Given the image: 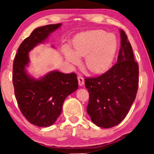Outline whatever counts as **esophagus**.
I'll return each mask as SVG.
<instances>
[{"mask_svg": "<svg viewBox=\"0 0 154 154\" xmlns=\"http://www.w3.org/2000/svg\"><path fill=\"white\" fill-rule=\"evenodd\" d=\"M78 81H79V84L80 86H83L84 85V79L82 75H79L78 76Z\"/></svg>", "mask_w": 154, "mask_h": 154, "instance_id": "1", "label": "esophagus"}]
</instances>
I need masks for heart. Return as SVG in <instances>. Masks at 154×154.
I'll return each mask as SVG.
<instances>
[{
    "mask_svg": "<svg viewBox=\"0 0 154 154\" xmlns=\"http://www.w3.org/2000/svg\"><path fill=\"white\" fill-rule=\"evenodd\" d=\"M116 41L105 31H88L82 33L74 42L73 50H65V57L72 65L85 57V66L90 72L102 73L111 66L116 51Z\"/></svg>",
    "mask_w": 154,
    "mask_h": 154,
    "instance_id": "b5f03b06",
    "label": "heart"
}]
</instances>
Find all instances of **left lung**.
<instances>
[{"mask_svg":"<svg viewBox=\"0 0 154 154\" xmlns=\"http://www.w3.org/2000/svg\"><path fill=\"white\" fill-rule=\"evenodd\" d=\"M116 64L97 78H86L89 92L87 112L96 125L110 128L119 125L135 100L139 84V66L123 30Z\"/></svg>","mask_w":154,"mask_h":154,"instance_id":"8db88e82","label":"left lung"}]
</instances>
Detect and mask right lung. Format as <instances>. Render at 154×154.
Instances as JSON below:
<instances>
[{
    "mask_svg": "<svg viewBox=\"0 0 154 154\" xmlns=\"http://www.w3.org/2000/svg\"><path fill=\"white\" fill-rule=\"evenodd\" d=\"M61 26L60 23L34 29L21 43L14 60L12 82L19 108L29 123L38 127L54 123L62 113L65 99L79 88L75 73L52 71L36 79L26 71L29 52Z\"/></svg>",
    "mask_w": 154,
    "mask_h": 154,
    "instance_id": "1",
    "label": "right lung"
}]
</instances>
